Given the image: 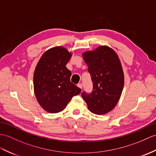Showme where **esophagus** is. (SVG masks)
Listing matches in <instances>:
<instances>
[{"mask_svg":"<svg viewBox=\"0 0 156 156\" xmlns=\"http://www.w3.org/2000/svg\"><path fill=\"white\" fill-rule=\"evenodd\" d=\"M77 86L78 87V88H82V84H77Z\"/></svg>","mask_w":156,"mask_h":156,"instance_id":"obj_1","label":"esophagus"}]
</instances>
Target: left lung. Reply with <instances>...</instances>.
<instances>
[{
  "mask_svg": "<svg viewBox=\"0 0 156 156\" xmlns=\"http://www.w3.org/2000/svg\"><path fill=\"white\" fill-rule=\"evenodd\" d=\"M93 83L91 93H82L92 113L102 115L110 112L122 94L124 76L119 58L114 50L102 46L83 53Z\"/></svg>",
  "mask_w": 156,
  "mask_h": 156,
  "instance_id": "left-lung-1",
  "label": "left lung"
}]
</instances>
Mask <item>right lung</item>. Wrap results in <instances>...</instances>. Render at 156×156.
<instances>
[{
    "label": "right lung",
    "mask_w": 156,
    "mask_h": 156,
    "mask_svg": "<svg viewBox=\"0 0 156 156\" xmlns=\"http://www.w3.org/2000/svg\"><path fill=\"white\" fill-rule=\"evenodd\" d=\"M72 54L62 46L47 50L34 73V90L38 102L49 113L62 111L81 89L70 82L71 72L66 67Z\"/></svg>",
    "instance_id": "add662e5"
}]
</instances>
